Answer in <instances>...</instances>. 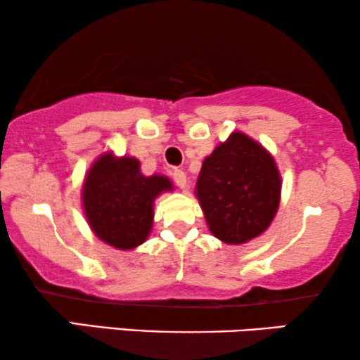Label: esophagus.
Masks as SVG:
<instances>
[{
    "label": "esophagus",
    "mask_w": 360,
    "mask_h": 360,
    "mask_svg": "<svg viewBox=\"0 0 360 360\" xmlns=\"http://www.w3.org/2000/svg\"><path fill=\"white\" fill-rule=\"evenodd\" d=\"M174 181L180 186L181 190H185L186 188V184H188V181H186L185 172L184 170H175L174 172Z\"/></svg>",
    "instance_id": "34e87169"
}]
</instances>
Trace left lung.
Here are the masks:
<instances>
[{
	"instance_id": "obj_1",
	"label": "left lung",
	"mask_w": 360,
	"mask_h": 360,
	"mask_svg": "<svg viewBox=\"0 0 360 360\" xmlns=\"http://www.w3.org/2000/svg\"><path fill=\"white\" fill-rule=\"evenodd\" d=\"M195 195L211 234L240 245L264 234L274 221L282 176L262 144L234 131L205 157Z\"/></svg>"
}]
</instances>
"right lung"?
I'll list each match as a JSON object with an SVG mask.
<instances>
[{"label":"right lung","mask_w":360,"mask_h":360,"mask_svg":"<svg viewBox=\"0 0 360 360\" xmlns=\"http://www.w3.org/2000/svg\"><path fill=\"white\" fill-rule=\"evenodd\" d=\"M172 190L169 176H146L136 157L106 150L83 179V213L98 239L117 250H132L149 238L155 198Z\"/></svg>","instance_id":"right-lung-1"}]
</instances>
